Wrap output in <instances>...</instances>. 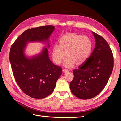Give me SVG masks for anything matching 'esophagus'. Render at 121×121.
<instances>
[{
    "instance_id": "1",
    "label": "esophagus",
    "mask_w": 121,
    "mask_h": 121,
    "mask_svg": "<svg viewBox=\"0 0 121 121\" xmlns=\"http://www.w3.org/2000/svg\"><path fill=\"white\" fill-rule=\"evenodd\" d=\"M68 71H69V70H68V69H63V72L64 73H67V72H68Z\"/></svg>"
}]
</instances>
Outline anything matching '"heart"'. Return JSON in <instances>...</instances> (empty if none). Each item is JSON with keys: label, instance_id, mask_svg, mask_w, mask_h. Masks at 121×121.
<instances>
[{"label": "heart", "instance_id": "1", "mask_svg": "<svg viewBox=\"0 0 121 121\" xmlns=\"http://www.w3.org/2000/svg\"><path fill=\"white\" fill-rule=\"evenodd\" d=\"M59 45L52 47V58L54 63L59 65L64 59L67 67H72L75 65L83 64L90 54L92 42L86 36H81L75 33H68L59 39Z\"/></svg>", "mask_w": 121, "mask_h": 121}]
</instances>
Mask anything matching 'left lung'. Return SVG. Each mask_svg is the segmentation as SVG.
Here are the masks:
<instances>
[{
    "label": "left lung",
    "instance_id": "1",
    "mask_svg": "<svg viewBox=\"0 0 121 121\" xmlns=\"http://www.w3.org/2000/svg\"><path fill=\"white\" fill-rule=\"evenodd\" d=\"M95 46L89 58L73 71L74 79L70 89L75 96L88 99L97 96L108 81L113 67V57L108 42L100 35L92 32Z\"/></svg>",
    "mask_w": 121,
    "mask_h": 121
}]
</instances>
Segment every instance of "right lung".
I'll list each match as a JSON object with an SVG mask.
<instances>
[{
  "instance_id": "right-lung-1",
  "label": "right lung",
  "mask_w": 121,
  "mask_h": 121,
  "mask_svg": "<svg viewBox=\"0 0 121 121\" xmlns=\"http://www.w3.org/2000/svg\"><path fill=\"white\" fill-rule=\"evenodd\" d=\"M54 30L52 25L29 29L10 47L9 60L14 78L22 91L32 98H43L52 94L62 69L49 60L46 48L30 58L25 56L24 48L28 42L47 41Z\"/></svg>"
}]
</instances>
